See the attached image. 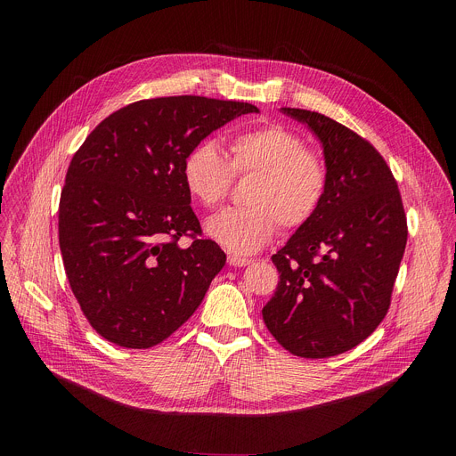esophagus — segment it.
Returning a JSON list of instances; mask_svg holds the SVG:
<instances>
[{"instance_id":"1","label":"esophagus","mask_w":456,"mask_h":456,"mask_svg":"<svg viewBox=\"0 0 456 456\" xmlns=\"http://www.w3.org/2000/svg\"><path fill=\"white\" fill-rule=\"evenodd\" d=\"M227 262H229V266H238V268H244V266H249L251 265V258H242V256H236V255H229L227 256Z\"/></svg>"}]
</instances>
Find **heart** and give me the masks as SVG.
<instances>
[{
    "instance_id": "b5f03b06",
    "label": "heart",
    "mask_w": 456,
    "mask_h": 456,
    "mask_svg": "<svg viewBox=\"0 0 456 456\" xmlns=\"http://www.w3.org/2000/svg\"><path fill=\"white\" fill-rule=\"evenodd\" d=\"M231 160L214 140L198 142L183 159V184L188 196L212 208L231 188L232 174H258L246 203L210 216L207 234L238 255H251L272 242L281 224L299 229L314 218L327 191V167L308 153L301 134L272 124L236 134Z\"/></svg>"
}]
</instances>
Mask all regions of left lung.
Instances as JSON below:
<instances>
[{
  "instance_id": "obj_1",
  "label": "left lung",
  "mask_w": 456,
  "mask_h": 456,
  "mask_svg": "<svg viewBox=\"0 0 456 456\" xmlns=\"http://www.w3.org/2000/svg\"><path fill=\"white\" fill-rule=\"evenodd\" d=\"M322 142L327 191L316 216L272 260L279 270L262 318L292 354L327 358L385 320L406 246V216L387 160L325 114L281 109Z\"/></svg>"
}]
</instances>
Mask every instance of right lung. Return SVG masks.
Segmentation results:
<instances>
[{
  "mask_svg": "<svg viewBox=\"0 0 456 456\" xmlns=\"http://www.w3.org/2000/svg\"><path fill=\"white\" fill-rule=\"evenodd\" d=\"M251 103L172 95L112 112L77 150L59 203L69 289L95 332L116 346L164 342L201 305L225 266L183 184L191 146ZM181 235L192 244L183 248Z\"/></svg>",
  "mask_w": 456,
  "mask_h": 456,
  "instance_id": "1",
  "label": "right lung"
}]
</instances>
